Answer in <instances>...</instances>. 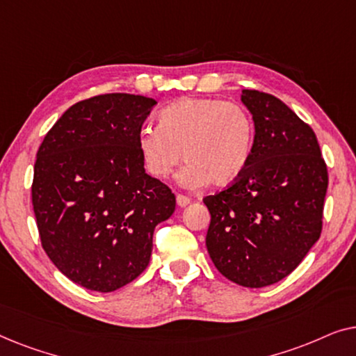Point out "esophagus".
<instances>
[{
  "label": "esophagus",
  "instance_id": "esophagus-1",
  "mask_svg": "<svg viewBox=\"0 0 356 356\" xmlns=\"http://www.w3.org/2000/svg\"><path fill=\"white\" fill-rule=\"evenodd\" d=\"M177 204L179 207H186V206H189V204H191V199L183 196V194H177Z\"/></svg>",
  "mask_w": 356,
  "mask_h": 356
}]
</instances>
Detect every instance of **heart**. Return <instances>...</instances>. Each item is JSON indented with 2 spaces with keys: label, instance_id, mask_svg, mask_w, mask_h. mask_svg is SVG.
I'll use <instances>...</instances> for the list:
<instances>
[{
  "label": "heart",
  "instance_id": "heart-1",
  "mask_svg": "<svg viewBox=\"0 0 356 356\" xmlns=\"http://www.w3.org/2000/svg\"><path fill=\"white\" fill-rule=\"evenodd\" d=\"M157 120L159 128L144 126L138 133V150L150 177L167 178L183 157L188 163L178 173L181 186L222 188L250 165L254 124L240 105L184 97L165 106Z\"/></svg>",
  "mask_w": 356,
  "mask_h": 356
}]
</instances>
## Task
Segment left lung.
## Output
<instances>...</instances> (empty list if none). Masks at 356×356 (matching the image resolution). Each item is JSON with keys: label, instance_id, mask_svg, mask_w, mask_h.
Returning <instances> with one entry per match:
<instances>
[{"label": "left lung", "instance_id": "1", "mask_svg": "<svg viewBox=\"0 0 356 356\" xmlns=\"http://www.w3.org/2000/svg\"><path fill=\"white\" fill-rule=\"evenodd\" d=\"M254 121V149L232 186L204 197L206 246L218 272L261 289L293 272L319 240L327 167L314 131L270 94L241 92Z\"/></svg>", "mask_w": 356, "mask_h": 356}]
</instances>
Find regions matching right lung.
<instances>
[{
  "mask_svg": "<svg viewBox=\"0 0 356 356\" xmlns=\"http://www.w3.org/2000/svg\"><path fill=\"white\" fill-rule=\"evenodd\" d=\"M155 104L133 94L77 102L38 147L32 204L42 246L87 290L106 293L143 274L155 227L175 212V194L145 173L138 150Z\"/></svg>",
  "mask_w": 356,
  "mask_h": 356,
  "instance_id": "right-lung-1",
  "label": "right lung"
}]
</instances>
